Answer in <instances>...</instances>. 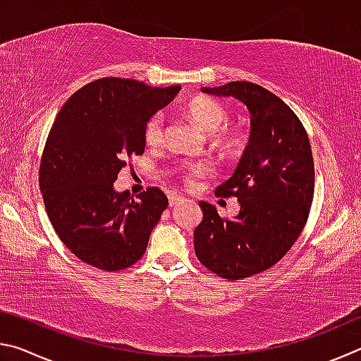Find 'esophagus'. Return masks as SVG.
<instances>
[{
	"label": "esophagus",
	"instance_id": "34e87169",
	"mask_svg": "<svg viewBox=\"0 0 361 361\" xmlns=\"http://www.w3.org/2000/svg\"><path fill=\"white\" fill-rule=\"evenodd\" d=\"M185 197H181V195H176V194H172L169 197V204H170V207H175V205H178V204H181V202H185Z\"/></svg>",
	"mask_w": 361,
	"mask_h": 361
}]
</instances>
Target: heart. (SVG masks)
I'll use <instances>...</instances> for the list:
<instances>
[{"instance_id": "1", "label": "heart", "mask_w": 361, "mask_h": 361, "mask_svg": "<svg viewBox=\"0 0 361 361\" xmlns=\"http://www.w3.org/2000/svg\"><path fill=\"white\" fill-rule=\"evenodd\" d=\"M188 114L200 129L207 132H214L219 126H224L229 119V114L221 103L207 99V97H195V99L189 102ZM213 138H215V143L219 148L228 152L239 148L243 142L242 132L232 129V127H224L223 130L215 133ZM164 140H166V119H164L162 113H156L145 124V142L149 146H159L164 143ZM209 172L210 166L202 161L188 162L181 169L183 178H185L188 185H194L195 181L202 178Z\"/></svg>"}]
</instances>
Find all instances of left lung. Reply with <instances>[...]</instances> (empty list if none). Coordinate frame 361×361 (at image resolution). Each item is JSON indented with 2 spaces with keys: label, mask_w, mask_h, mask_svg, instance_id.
I'll return each mask as SVG.
<instances>
[{
  "label": "left lung",
  "mask_w": 361,
  "mask_h": 361,
  "mask_svg": "<svg viewBox=\"0 0 361 361\" xmlns=\"http://www.w3.org/2000/svg\"><path fill=\"white\" fill-rule=\"evenodd\" d=\"M202 92L234 97L252 114L239 166L215 191L235 195L240 210L223 219L202 200L204 218L194 231L197 259L219 277L240 280L279 262L304 229L315 185L312 149L293 109L261 85L232 81Z\"/></svg>",
  "instance_id": "8db88e82"
}]
</instances>
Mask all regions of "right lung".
<instances>
[{"mask_svg":"<svg viewBox=\"0 0 361 361\" xmlns=\"http://www.w3.org/2000/svg\"><path fill=\"white\" fill-rule=\"evenodd\" d=\"M180 89L97 79L73 94L54 121L41 157L39 188L60 240L87 264L114 272L145 255L167 195L148 188L135 200L116 191L113 183L133 154H143L146 121Z\"/></svg>","mask_w":361,"mask_h":361,"instance_id":"add662e5","label":"right lung"}]
</instances>
